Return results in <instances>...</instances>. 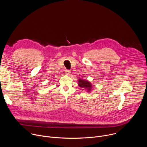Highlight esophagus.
<instances>
[{"mask_svg": "<svg viewBox=\"0 0 147 147\" xmlns=\"http://www.w3.org/2000/svg\"><path fill=\"white\" fill-rule=\"evenodd\" d=\"M65 73L66 75H69V74H70V73H71V71L69 70H66L65 71Z\"/></svg>", "mask_w": 147, "mask_h": 147, "instance_id": "34e87169", "label": "esophagus"}]
</instances>
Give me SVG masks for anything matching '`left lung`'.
<instances>
[{"mask_svg": "<svg viewBox=\"0 0 147 147\" xmlns=\"http://www.w3.org/2000/svg\"><path fill=\"white\" fill-rule=\"evenodd\" d=\"M78 86L82 88H86L87 90V92H90L92 88V84L90 82L88 81L87 80H83L81 78L78 80Z\"/></svg>", "mask_w": 147, "mask_h": 147, "instance_id": "left-lung-1", "label": "left lung"}]
</instances>
